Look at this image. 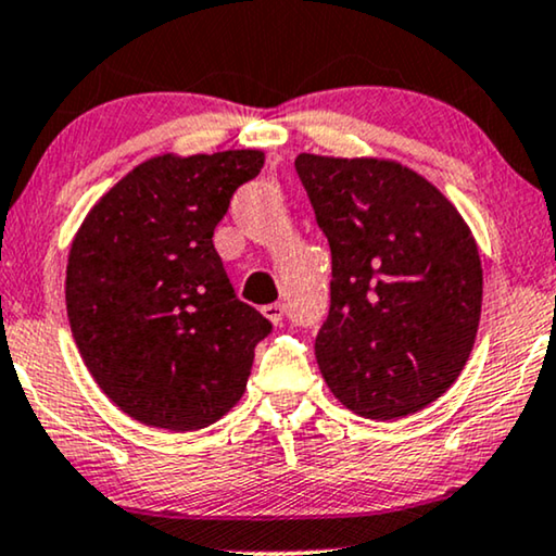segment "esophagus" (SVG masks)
Returning a JSON list of instances; mask_svg holds the SVG:
<instances>
[{
  "label": "esophagus",
  "mask_w": 556,
  "mask_h": 556,
  "mask_svg": "<svg viewBox=\"0 0 556 556\" xmlns=\"http://www.w3.org/2000/svg\"><path fill=\"white\" fill-rule=\"evenodd\" d=\"M262 315L266 317V320L279 325L285 320V305H279V302H274V305H264L262 307Z\"/></svg>",
  "instance_id": "1"
}]
</instances>
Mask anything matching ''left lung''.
<instances>
[{
	"mask_svg": "<svg viewBox=\"0 0 556 556\" xmlns=\"http://www.w3.org/2000/svg\"><path fill=\"white\" fill-rule=\"evenodd\" d=\"M332 256L315 338L328 389L366 419L445 394L468 364L483 305L478 243L432 182L394 160H294Z\"/></svg>",
	"mask_w": 556,
	"mask_h": 556,
	"instance_id": "8db88e82",
	"label": "left lung"
}]
</instances>
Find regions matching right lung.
Segmentation results:
<instances>
[{
    "label": "right lung",
    "instance_id": "obj_1",
    "mask_svg": "<svg viewBox=\"0 0 556 556\" xmlns=\"http://www.w3.org/2000/svg\"><path fill=\"white\" fill-rule=\"evenodd\" d=\"M262 150L157 154L88 211L71 243L65 307L103 394L147 427L190 432L243 396L271 323L236 298L213 231Z\"/></svg>",
    "mask_w": 556,
    "mask_h": 556
}]
</instances>
